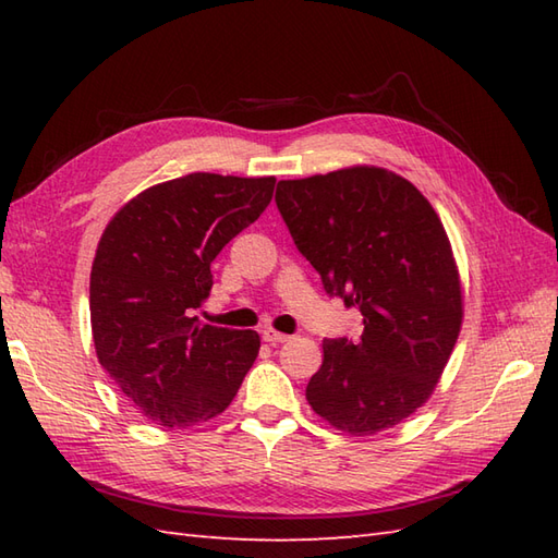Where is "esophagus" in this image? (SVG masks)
<instances>
[{
    "instance_id": "1",
    "label": "esophagus",
    "mask_w": 558,
    "mask_h": 558,
    "mask_svg": "<svg viewBox=\"0 0 558 558\" xmlns=\"http://www.w3.org/2000/svg\"><path fill=\"white\" fill-rule=\"evenodd\" d=\"M260 336H264V340L268 342V345H280V342H286L290 338L286 333H278V330H272V328H266Z\"/></svg>"
}]
</instances>
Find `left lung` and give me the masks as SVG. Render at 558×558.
<instances>
[{
    "instance_id": "1",
    "label": "left lung",
    "mask_w": 558,
    "mask_h": 558,
    "mask_svg": "<svg viewBox=\"0 0 558 558\" xmlns=\"http://www.w3.org/2000/svg\"><path fill=\"white\" fill-rule=\"evenodd\" d=\"M276 204L328 294L362 312V338L324 340L306 400L352 436H374L432 398L462 326L460 272L429 201L376 165L278 182Z\"/></svg>"
}]
</instances>
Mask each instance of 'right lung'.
<instances>
[{
    "mask_svg": "<svg viewBox=\"0 0 558 558\" xmlns=\"http://www.w3.org/2000/svg\"><path fill=\"white\" fill-rule=\"evenodd\" d=\"M276 177L192 172L114 213L90 268V328L102 369L168 429L228 410L260 348L256 330L204 326L210 264L258 220Z\"/></svg>",
    "mask_w": 558,
    "mask_h": 558,
    "instance_id": "right-lung-1",
    "label": "right lung"
}]
</instances>
